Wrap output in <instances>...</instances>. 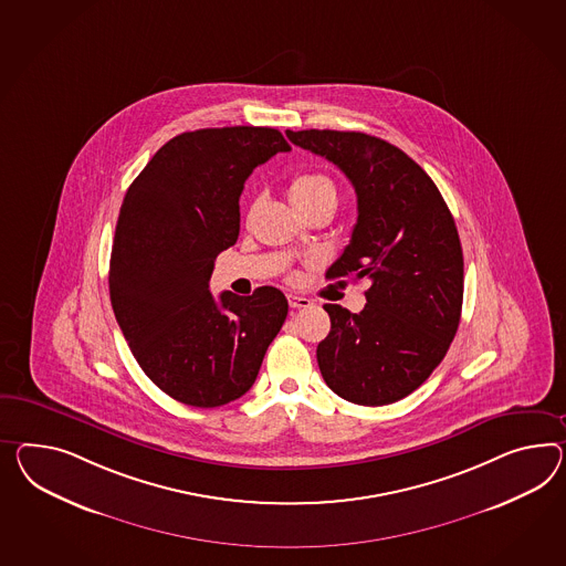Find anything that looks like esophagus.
Masks as SVG:
<instances>
[{"label":"esophagus","instance_id":"34e87169","mask_svg":"<svg viewBox=\"0 0 566 566\" xmlns=\"http://www.w3.org/2000/svg\"><path fill=\"white\" fill-rule=\"evenodd\" d=\"M287 300H290V305L293 310L310 307V305H312V300H307L304 295H287Z\"/></svg>","mask_w":566,"mask_h":566}]
</instances>
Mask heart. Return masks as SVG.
<instances>
[{
    "label": "heart",
    "instance_id": "b5f03b06",
    "mask_svg": "<svg viewBox=\"0 0 566 566\" xmlns=\"http://www.w3.org/2000/svg\"><path fill=\"white\" fill-rule=\"evenodd\" d=\"M291 201L300 211H312L322 205H338V189L331 176L322 172H302L291 178Z\"/></svg>",
    "mask_w": 566,
    "mask_h": 566
}]
</instances>
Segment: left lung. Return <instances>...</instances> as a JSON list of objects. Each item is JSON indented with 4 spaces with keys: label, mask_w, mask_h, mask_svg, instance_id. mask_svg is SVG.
<instances>
[{
    "label": "left lung",
    "mask_w": 566,
    "mask_h": 566,
    "mask_svg": "<svg viewBox=\"0 0 566 566\" xmlns=\"http://www.w3.org/2000/svg\"><path fill=\"white\" fill-rule=\"evenodd\" d=\"M291 144L338 166L357 192L350 242L328 279L371 281L359 314L326 304L316 350L328 388L348 402L391 405L443 361L462 316L464 256L441 192L417 161L357 130H287Z\"/></svg>",
    "instance_id": "obj_1"
}]
</instances>
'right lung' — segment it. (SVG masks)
<instances>
[{
  "label": "right lung",
  "mask_w": 566,
  "mask_h": 566,
  "mask_svg": "<svg viewBox=\"0 0 566 566\" xmlns=\"http://www.w3.org/2000/svg\"><path fill=\"white\" fill-rule=\"evenodd\" d=\"M271 127L176 135L133 180L116 221L108 290L146 376L199 408L244 396L287 318L276 287L216 300L209 279L240 233V195L256 166L290 151Z\"/></svg>",
  "instance_id": "add662e5"
}]
</instances>
